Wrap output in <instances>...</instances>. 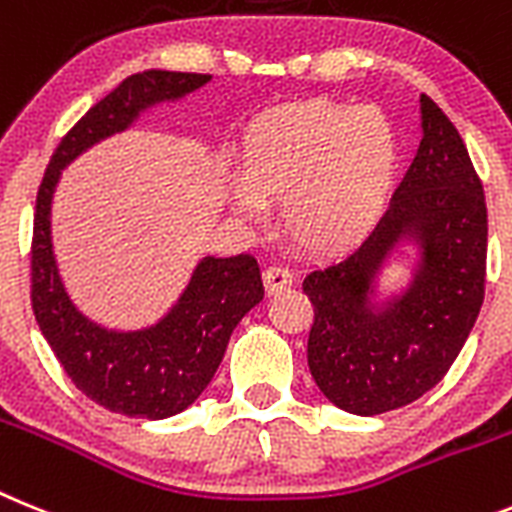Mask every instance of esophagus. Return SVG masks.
Returning <instances> with one entry per match:
<instances>
[{
  "instance_id": "1",
  "label": "esophagus",
  "mask_w": 512,
  "mask_h": 512,
  "mask_svg": "<svg viewBox=\"0 0 512 512\" xmlns=\"http://www.w3.org/2000/svg\"><path fill=\"white\" fill-rule=\"evenodd\" d=\"M262 281H265L268 293H278L283 291V288L291 286L293 273L288 268H283V265H270V268H265V273H262Z\"/></svg>"
}]
</instances>
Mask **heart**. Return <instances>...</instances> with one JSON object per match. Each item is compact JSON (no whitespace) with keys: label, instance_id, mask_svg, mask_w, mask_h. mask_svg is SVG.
Wrapping results in <instances>:
<instances>
[{"label":"heart","instance_id":"heart-1","mask_svg":"<svg viewBox=\"0 0 512 512\" xmlns=\"http://www.w3.org/2000/svg\"><path fill=\"white\" fill-rule=\"evenodd\" d=\"M397 157V133L379 110L293 102L252 123L229 201L247 219L260 216L262 201H281L293 247L337 255L361 244L386 213Z\"/></svg>","mask_w":512,"mask_h":512}]
</instances>
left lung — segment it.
Masks as SVG:
<instances>
[{"instance_id": "obj_1", "label": "left lung", "mask_w": 512, "mask_h": 512, "mask_svg": "<svg viewBox=\"0 0 512 512\" xmlns=\"http://www.w3.org/2000/svg\"><path fill=\"white\" fill-rule=\"evenodd\" d=\"M422 141L371 237L345 260L311 270L306 358L319 391L353 415H381L420 399L464 348L484 301L487 206L459 131L420 95ZM417 243L407 289L373 302L380 270Z\"/></svg>"}]
</instances>
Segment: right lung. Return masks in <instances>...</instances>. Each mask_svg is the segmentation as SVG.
I'll list each match as a JSON object with an SVG mask.
<instances>
[{"label":"right lung","instance_id":"right-lung-1","mask_svg":"<svg viewBox=\"0 0 512 512\" xmlns=\"http://www.w3.org/2000/svg\"><path fill=\"white\" fill-rule=\"evenodd\" d=\"M211 74L149 69L123 79L66 133L43 175L33 221V314L66 376L100 407L126 417L164 420L188 410L226 353L242 317L265 296L252 255L203 257L190 283L157 324L108 330L84 317L61 281L51 237V203L61 170L90 146L136 123L144 110L195 92Z\"/></svg>","mask_w":512,"mask_h":512}]
</instances>
